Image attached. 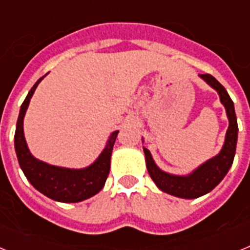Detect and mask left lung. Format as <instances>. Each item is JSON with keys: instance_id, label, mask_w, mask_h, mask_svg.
Here are the masks:
<instances>
[{"instance_id": "1", "label": "left lung", "mask_w": 250, "mask_h": 250, "mask_svg": "<svg viewBox=\"0 0 250 250\" xmlns=\"http://www.w3.org/2000/svg\"><path fill=\"white\" fill-rule=\"evenodd\" d=\"M200 79L213 87L220 98V103L225 107L229 126L225 134V140L219 154L203 163L200 167L193 170L187 175H174L161 170L152 159L151 154L146 147L144 149L145 161L149 175L154 180L156 187L164 193L174 195L182 199H195L211 191L216 185L222 182L224 176L233 164L238 140V123L237 115L234 110V103L224 89V86L209 74L199 75ZM144 141V140H143Z\"/></svg>"}]
</instances>
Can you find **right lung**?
<instances>
[{
    "label": "right lung",
    "mask_w": 250,
    "mask_h": 250,
    "mask_svg": "<svg viewBox=\"0 0 250 250\" xmlns=\"http://www.w3.org/2000/svg\"><path fill=\"white\" fill-rule=\"evenodd\" d=\"M45 76L39 79L32 86V89L30 90L20 109L16 132H15V150L19 159V164L32 187L50 199L60 203L83 202L98 194L105 185L110 171L112 147L119 131L116 130L110 134L99 158L91 165L83 169L56 167L35 158L30 152L26 143L25 134H23V119L35 90Z\"/></svg>",
    "instance_id": "obj_1"
}]
</instances>
